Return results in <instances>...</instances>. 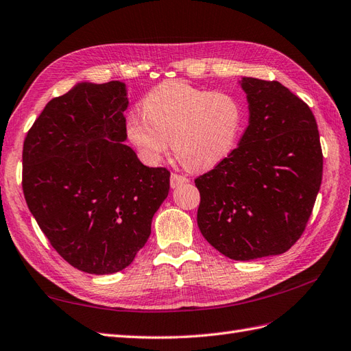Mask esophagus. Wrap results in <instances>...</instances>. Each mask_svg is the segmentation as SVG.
<instances>
[{
    "instance_id": "1",
    "label": "esophagus",
    "mask_w": 351,
    "mask_h": 351,
    "mask_svg": "<svg viewBox=\"0 0 351 351\" xmlns=\"http://www.w3.org/2000/svg\"><path fill=\"white\" fill-rule=\"evenodd\" d=\"M189 182V179L184 175H179V173H172V176H170V185H172V188H176L179 185H185Z\"/></svg>"
}]
</instances>
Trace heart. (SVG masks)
<instances>
[{"label": "heart", "mask_w": 351, "mask_h": 351, "mask_svg": "<svg viewBox=\"0 0 351 351\" xmlns=\"http://www.w3.org/2000/svg\"><path fill=\"white\" fill-rule=\"evenodd\" d=\"M144 116L126 120V136L149 163H158L172 141L185 167L208 170L234 152L244 128V106L225 91L181 81L163 82L141 101Z\"/></svg>", "instance_id": "heart-1"}]
</instances>
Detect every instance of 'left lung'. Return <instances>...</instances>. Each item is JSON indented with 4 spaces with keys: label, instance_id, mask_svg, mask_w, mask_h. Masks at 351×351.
Segmentation results:
<instances>
[{
    "label": "left lung",
    "instance_id": "1",
    "mask_svg": "<svg viewBox=\"0 0 351 351\" xmlns=\"http://www.w3.org/2000/svg\"><path fill=\"white\" fill-rule=\"evenodd\" d=\"M250 120L238 147L195 179L197 223L232 260L282 254L303 235L322 182L310 107L278 81L244 77Z\"/></svg>",
    "mask_w": 351,
    "mask_h": 351
}]
</instances>
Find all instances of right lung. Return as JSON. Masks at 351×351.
Wrapping results in <instances>:
<instances>
[{"mask_svg":"<svg viewBox=\"0 0 351 351\" xmlns=\"http://www.w3.org/2000/svg\"><path fill=\"white\" fill-rule=\"evenodd\" d=\"M125 84H79L53 98L23 143L26 204L49 244L86 274L134 262L169 194L170 172L126 141Z\"/></svg>","mask_w":351,"mask_h":351,"instance_id":"right-lung-1","label":"right lung"}]
</instances>
